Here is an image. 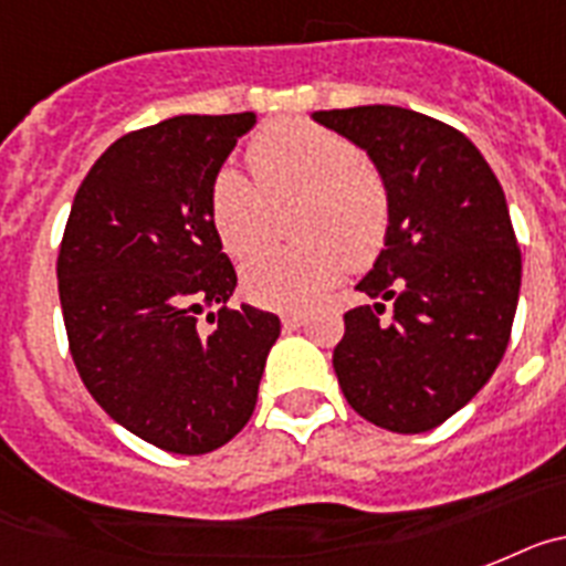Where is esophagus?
<instances>
[{"mask_svg":"<svg viewBox=\"0 0 566 566\" xmlns=\"http://www.w3.org/2000/svg\"><path fill=\"white\" fill-rule=\"evenodd\" d=\"M282 324H284V331H298V327L304 324V313H296V311L282 313Z\"/></svg>","mask_w":566,"mask_h":566,"instance_id":"1","label":"esophagus"}]
</instances>
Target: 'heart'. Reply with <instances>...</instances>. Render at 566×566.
I'll return each mask as SVG.
<instances>
[{"mask_svg": "<svg viewBox=\"0 0 566 566\" xmlns=\"http://www.w3.org/2000/svg\"><path fill=\"white\" fill-rule=\"evenodd\" d=\"M255 180L222 167L208 196L210 222L235 259L268 239V199L304 193L296 216V248H270L244 264L248 296L279 311H304L342 270L365 268L381 253L390 228L385 179L361 161L353 142L304 119L273 122L250 142Z\"/></svg>", "mask_w": 566, "mask_h": 566, "instance_id": "obj_1", "label": "heart"}]
</instances>
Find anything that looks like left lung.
<instances>
[{"mask_svg": "<svg viewBox=\"0 0 566 566\" xmlns=\"http://www.w3.org/2000/svg\"><path fill=\"white\" fill-rule=\"evenodd\" d=\"M361 147L390 193L385 250L344 313L333 370L361 419L427 432L499 367L521 290V250L499 179L461 130L396 105L316 111ZM391 313L384 316V304Z\"/></svg>", "mask_w": 566, "mask_h": 566, "instance_id": "left-lung-1", "label": "left lung"}]
</instances>
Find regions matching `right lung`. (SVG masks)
<instances>
[{
    "instance_id": "1",
    "label": "right lung",
    "mask_w": 566,
    "mask_h": 566,
    "mask_svg": "<svg viewBox=\"0 0 566 566\" xmlns=\"http://www.w3.org/2000/svg\"><path fill=\"white\" fill-rule=\"evenodd\" d=\"M253 125L255 113L174 116L116 139L78 185L59 248L78 376L116 424L167 453H210L248 424L282 331L273 313L228 307L235 270L208 210Z\"/></svg>"
}]
</instances>
